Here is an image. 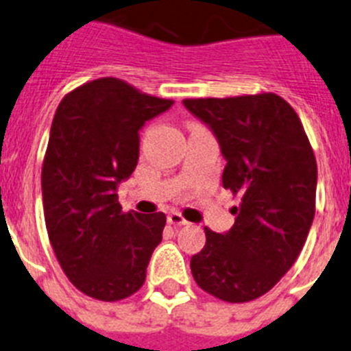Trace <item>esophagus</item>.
<instances>
[{
	"label": "esophagus",
	"instance_id": "1",
	"mask_svg": "<svg viewBox=\"0 0 351 351\" xmlns=\"http://www.w3.org/2000/svg\"><path fill=\"white\" fill-rule=\"evenodd\" d=\"M167 222L173 226H184V224H187V219L178 212H169L167 213Z\"/></svg>",
	"mask_w": 351,
	"mask_h": 351
}]
</instances>
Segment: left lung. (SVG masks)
Wrapping results in <instances>:
<instances>
[{
    "label": "left lung",
    "instance_id": "left-lung-1",
    "mask_svg": "<svg viewBox=\"0 0 351 351\" xmlns=\"http://www.w3.org/2000/svg\"><path fill=\"white\" fill-rule=\"evenodd\" d=\"M184 106L215 134L226 158L222 187L240 197L228 233L205 228L191 272L212 297L251 302L281 281L306 243L316 210L315 152L295 109L276 93Z\"/></svg>",
    "mask_w": 351,
    "mask_h": 351
}]
</instances>
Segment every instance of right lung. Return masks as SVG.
I'll use <instances>...</instances> for the list:
<instances>
[{"mask_svg": "<svg viewBox=\"0 0 351 351\" xmlns=\"http://www.w3.org/2000/svg\"><path fill=\"white\" fill-rule=\"evenodd\" d=\"M171 106L117 77L84 83L58 106L42 164L45 228L88 297L117 302L145 282L166 215L123 212L117 187L138 166L139 129Z\"/></svg>", "mask_w": 351, "mask_h": 351, "instance_id": "add662e5", "label": "right lung"}]
</instances>
